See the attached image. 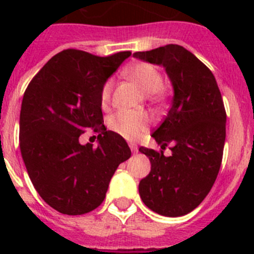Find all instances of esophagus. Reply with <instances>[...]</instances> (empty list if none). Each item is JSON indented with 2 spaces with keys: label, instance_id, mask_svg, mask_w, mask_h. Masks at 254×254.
I'll list each match as a JSON object with an SVG mask.
<instances>
[{
  "label": "esophagus",
  "instance_id": "esophagus-1",
  "mask_svg": "<svg viewBox=\"0 0 254 254\" xmlns=\"http://www.w3.org/2000/svg\"><path fill=\"white\" fill-rule=\"evenodd\" d=\"M128 145H129V149L132 150V152H137V145H136V143L129 142Z\"/></svg>",
  "mask_w": 254,
  "mask_h": 254
}]
</instances>
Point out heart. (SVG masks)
<instances>
[{"label":"heart","instance_id":"obj_1","mask_svg":"<svg viewBox=\"0 0 254 254\" xmlns=\"http://www.w3.org/2000/svg\"><path fill=\"white\" fill-rule=\"evenodd\" d=\"M127 75L138 89L146 95L158 93L163 87V76L149 64H136L127 69ZM112 90H113V80H108L102 89L100 100L102 105H107L111 100ZM108 126L113 132L118 133L127 140H136L149 127V117L141 112L121 111L113 114L108 120Z\"/></svg>","mask_w":254,"mask_h":254}]
</instances>
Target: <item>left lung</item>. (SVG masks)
<instances>
[{
	"mask_svg": "<svg viewBox=\"0 0 254 254\" xmlns=\"http://www.w3.org/2000/svg\"><path fill=\"white\" fill-rule=\"evenodd\" d=\"M134 58L165 68L173 85L172 104L152 137L172 155L140 147L151 170L138 185L142 202L163 216H183L207 196L219 174L226 134V113L214 75L190 51L168 44Z\"/></svg>",
	"mask_w": 254,
	"mask_h": 254,
	"instance_id": "left-lung-1",
	"label": "left lung"
}]
</instances>
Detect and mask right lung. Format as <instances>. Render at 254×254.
<instances>
[{
  "label": "right lung",
  "instance_id": "add662e5",
  "mask_svg": "<svg viewBox=\"0 0 254 254\" xmlns=\"http://www.w3.org/2000/svg\"><path fill=\"white\" fill-rule=\"evenodd\" d=\"M131 52L98 57L66 49L51 58L26 87L20 111V150L39 196L64 215H82L104 201L118 165L131 156L122 136L98 134L81 145L85 129L102 128L100 94Z\"/></svg>",
  "mask_w": 254,
  "mask_h": 254
}]
</instances>
